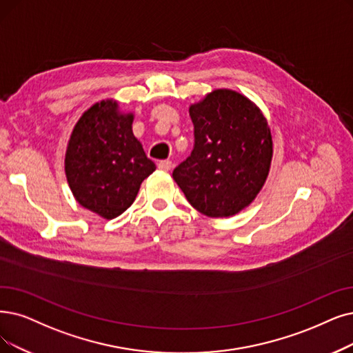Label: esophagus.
<instances>
[{"label":"esophagus","instance_id":"34e87169","mask_svg":"<svg viewBox=\"0 0 353 353\" xmlns=\"http://www.w3.org/2000/svg\"><path fill=\"white\" fill-rule=\"evenodd\" d=\"M158 168L161 169V171H165V172H168V171H171V168H172V162H171V161H161V162L158 163Z\"/></svg>","mask_w":353,"mask_h":353}]
</instances>
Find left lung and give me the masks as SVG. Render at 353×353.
I'll return each instance as SVG.
<instances>
[{
  "label": "left lung",
  "mask_w": 353,
  "mask_h": 353,
  "mask_svg": "<svg viewBox=\"0 0 353 353\" xmlns=\"http://www.w3.org/2000/svg\"><path fill=\"white\" fill-rule=\"evenodd\" d=\"M194 149L172 172L188 203L207 217H230L262 190L272 161V136L259 107L232 90L191 104Z\"/></svg>",
  "instance_id": "1"
}]
</instances>
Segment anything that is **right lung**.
Wrapping results in <instances>:
<instances>
[{"instance_id":"obj_1","label":"right lung","mask_w":353,"mask_h":353,"mask_svg":"<svg viewBox=\"0 0 353 353\" xmlns=\"http://www.w3.org/2000/svg\"><path fill=\"white\" fill-rule=\"evenodd\" d=\"M133 112H121L114 100L90 107L70 134L65 174L75 200L111 220L128 210L140 184L157 166L134 137Z\"/></svg>"}]
</instances>
